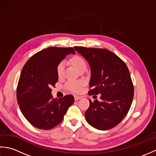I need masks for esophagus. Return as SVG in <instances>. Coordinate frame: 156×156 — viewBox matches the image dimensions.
I'll return each mask as SVG.
<instances>
[{"label":"esophagus","instance_id":"34e87169","mask_svg":"<svg viewBox=\"0 0 156 156\" xmlns=\"http://www.w3.org/2000/svg\"><path fill=\"white\" fill-rule=\"evenodd\" d=\"M81 98V97L80 96H78V95H74V100L75 101H78L79 99Z\"/></svg>","mask_w":156,"mask_h":156}]
</instances>
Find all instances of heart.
Here are the masks:
<instances>
[{
	"label": "heart",
	"mask_w": 156,
	"mask_h": 156,
	"mask_svg": "<svg viewBox=\"0 0 156 156\" xmlns=\"http://www.w3.org/2000/svg\"><path fill=\"white\" fill-rule=\"evenodd\" d=\"M72 64L74 66V67L77 69L78 71H80L81 69H86L87 68V62L85 59L79 55H76L71 59ZM64 70V62H60L58 64L56 67V72L58 76H62ZM85 84L83 80H69L66 84V88L68 90L74 92H79L82 90V87H84Z\"/></svg>",
	"instance_id": "1"
}]
</instances>
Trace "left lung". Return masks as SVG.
Returning <instances> with one entry per match:
<instances>
[{
  "instance_id": "obj_1",
  "label": "left lung",
  "mask_w": 156,
  "mask_h": 156,
  "mask_svg": "<svg viewBox=\"0 0 156 156\" xmlns=\"http://www.w3.org/2000/svg\"><path fill=\"white\" fill-rule=\"evenodd\" d=\"M74 49L89 63L91 78L88 94H101L90 101L85 118L92 127L108 130L117 126L127 115L133 101L134 87L125 63L107 49L77 47Z\"/></svg>"
}]
</instances>
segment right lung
I'll return each mask as SVG.
<instances>
[{
  "label": "right lung",
  "mask_w": 156,
  "mask_h": 156,
  "mask_svg": "<svg viewBox=\"0 0 156 156\" xmlns=\"http://www.w3.org/2000/svg\"><path fill=\"white\" fill-rule=\"evenodd\" d=\"M72 48L50 47L36 53L23 66L16 88V98L21 111L30 123L41 129H51L62 121L74 101L68 94L54 98L51 87L58 80L56 67Z\"/></svg>",
  "instance_id": "1"
}]
</instances>
